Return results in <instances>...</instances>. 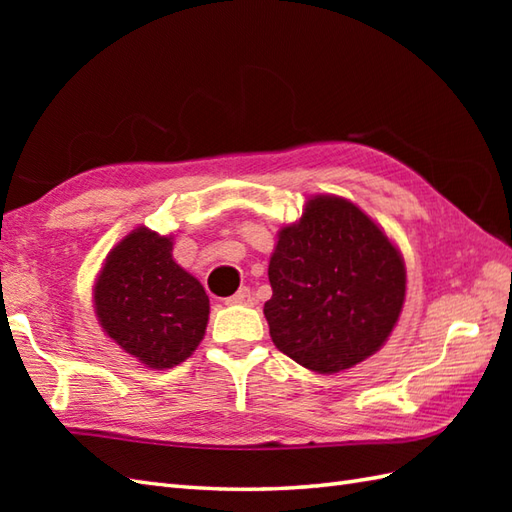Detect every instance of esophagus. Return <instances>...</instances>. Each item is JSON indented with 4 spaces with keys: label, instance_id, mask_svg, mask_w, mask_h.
<instances>
[{
    "label": "esophagus",
    "instance_id": "34e87169",
    "mask_svg": "<svg viewBox=\"0 0 512 512\" xmlns=\"http://www.w3.org/2000/svg\"><path fill=\"white\" fill-rule=\"evenodd\" d=\"M226 303H233V306H253L255 297L253 292H250V288H239L233 297L226 299Z\"/></svg>",
    "mask_w": 512,
    "mask_h": 512
}]
</instances>
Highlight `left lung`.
<instances>
[{
    "label": "left lung",
    "mask_w": 512,
    "mask_h": 512,
    "mask_svg": "<svg viewBox=\"0 0 512 512\" xmlns=\"http://www.w3.org/2000/svg\"><path fill=\"white\" fill-rule=\"evenodd\" d=\"M264 303L279 352L319 374L372 356L405 303V262L350 200L314 195L297 224L279 231Z\"/></svg>",
    "instance_id": "1"
}]
</instances>
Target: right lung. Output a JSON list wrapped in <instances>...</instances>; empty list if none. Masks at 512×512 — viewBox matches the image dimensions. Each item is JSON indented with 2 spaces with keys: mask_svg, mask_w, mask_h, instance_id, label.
Listing matches in <instances>:
<instances>
[{
  "mask_svg": "<svg viewBox=\"0 0 512 512\" xmlns=\"http://www.w3.org/2000/svg\"><path fill=\"white\" fill-rule=\"evenodd\" d=\"M171 250V237L140 226L110 250L94 286L107 336L151 369L189 358L209 321V297Z\"/></svg>",
  "mask_w": 512,
  "mask_h": 512,
  "instance_id": "1",
  "label": "right lung"
}]
</instances>
